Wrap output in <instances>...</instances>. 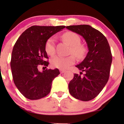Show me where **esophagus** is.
Here are the masks:
<instances>
[{"instance_id": "1", "label": "esophagus", "mask_w": 124, "mask_h": 124, "mask_svg": "<svg viewBox=\"0 0 124 124\" xmlns=\"http://www.w3.org/2000/svg\"><path fill=\"white\" fill-rule=\"evenodd\" d=\"M60 72L61 74L64 73V72H65V70H62V69H60Z\"/></svg>"}]
</instances>
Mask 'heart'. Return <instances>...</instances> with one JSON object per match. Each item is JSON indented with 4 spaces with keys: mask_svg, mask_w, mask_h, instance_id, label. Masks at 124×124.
<instances>
[{
    "mask_svg": "<svg viewBox=\"0 0 124 124\" xmlns=\"http://www.w3.org/2000/svg\"><path fill=\"white\" fill-rule=\"evenodd\" d=\"M62 39L66 43L71 46L70 54H73L79 59L84 58L86 53V48L81 45L80 37L77 34L68 31L62 35ZM45 51L48 55L52 56L55 53V39L54 37H50L46 42ZM76 62L74 55L63 57L55 56L51 59V64L54 68L60 69H67Z\"/></svg>",
    "mask_w": 124,
    "mask_h": 124,
    "instance_id": "b5f03b06",
    "label": "heart"
}]
</instances>
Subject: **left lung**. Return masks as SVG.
<instances>
[{
    "mask_svg": "<svg viewBox=\"0 0 124 124\" xmlns=\"http://www.w3.org/2000/svg\"><path fill=\"white\" fill-rule=\"evenodd\" d=\"M66 28L84 37L89 49L84 60L76 65L82 72L80 75L74 74L69 91L76 99L90 101L101 93L109 79L112 60L109 43L101 32L90 25H70ZM82 71L84 76L81 77Z\"/></svg>",
    "mask_w": 124,
    "mask_h": 124,
    "instance_id": "8db88e82",
    "label": "left lung"
}]
</instances>
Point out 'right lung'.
Returning <instances> with one entry per match:
<instances>
[{"label":"right lung","mask_w":124,"mask_h":124,"mask_svg":"<svg viewBox=\"0 0 124 124\" xmlns=\"http://www.w3.org/2000/svg\"><path fill=\"white\" fill-rule=\"evenodd\" d=\"M65 26H32L22 33L13 46L11 68L13 79L20 92L30 100L47 96L52 80L60 74L58 69L38 70L39 65L47 67L46 42Z\"/></svg>","instance_id":"right-lung-1"}]
</instances>
